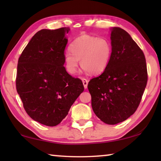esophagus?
Here are the masks:
<instances>
[{
    "label": "esophagus",
    "instance_id": "obj_1",
    "mask_svg": "<svg viewBox=\"0 0 161 161\" xmlns=\"http://www.w3.org/2000/svg\"><path fill=\"white\" fill-rule=\"evenodd\" d=\"M81 80H82V83H83V85L84 89H86L87 88V85H88V80H86V79H81Z\"/></svg>",
    "mask_w": 161,
    "mask_h": 161
}]
</instances>
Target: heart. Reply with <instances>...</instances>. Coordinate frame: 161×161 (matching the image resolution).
Wrapping results in <instances>:
<instances>
[{
	"instance_id": "obj_1",
	"label": "heart",
	"mask_w": 161,
	"mask_h": 161,
	"mask_svg": "<svg viewBox=\"0 0 161 161\" xmlns=\"http://www.w3.org/2000/svg\"><path fill=\"white\" fill-rule=\"evenodd\" d=\"M70 50L64 54L65 67L68 73L77 72L79 60L85 72L102 74L107 69L112 54L111 42L105 37L81 35L69 46Z\"/></svg>"
}]
</instances>
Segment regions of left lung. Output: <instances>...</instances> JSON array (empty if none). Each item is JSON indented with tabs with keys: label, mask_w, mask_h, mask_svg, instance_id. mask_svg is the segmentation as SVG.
<instances>
[{
	"label": "left lung",
	"mask_w": 161,
	"mask_h": 161,
	"mask_svg": "<svg viewBox=\"0 0 161 161\" xmlns=\"http://www.w3.org/2000/svg\"><path fill=\"white\" fill-rule=\"evenodd\" d=\"M110 31L112 54L109 64L87 86L94 114L105 124L114 125L124 121L137 109L148 74L143 51L130 35L118 27Z\"/></svg>",
	"instance_id": "1"
}]
</instances>
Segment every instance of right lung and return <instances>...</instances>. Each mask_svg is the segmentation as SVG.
Wrapping results in <instances>:
<instances>
[{
  "label": "right lung",
  "mask_w": 161,
  "mask_h": 161,
  "mask_svg": "<svg viewBox=\"0 0 161 161\" xmlns=\"http://www.w3.org/2000/svg\"><path fill=\"white\" fill-rule=\"evenodd\" d=\"M69 28L38 31L18 59L16 89L27 114L55 126L84 91L82 81L67 72L64 54Z\"/></svg>",
  "instance_id": "obj_1"
}]
</instances>
